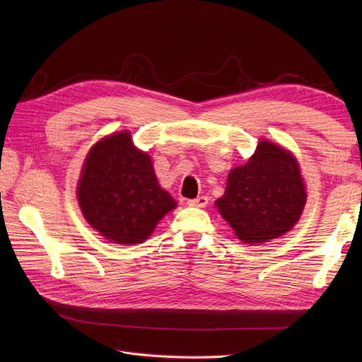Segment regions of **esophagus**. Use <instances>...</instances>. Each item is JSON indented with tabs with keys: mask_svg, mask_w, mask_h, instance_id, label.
I'll list each match as a JSON object with an SVG mask.
<instances>
[{
	"mask_svg": "<svg viewBox=\"0 0 362 362\" xmlns=\"http://www.w3.org/2000/svg\"><path fill=\"white\" fill-rule=\"evenodd\" d=\"M187 204L190 206H198V208H204L208 204V198L206 196H199V198H194V199H189Z\"/></svg>",
	"mask_w": 362,
	"mask_h": 362,
	"instance_id": "obj_1",
	"label": "esophagus"
}]
</instances>
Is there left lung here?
Segmentation results:
<instances>
[{"mask_svg": "<svg viewBox=\"0 0 362 362\" xmlns=\"http://www.w3.org/2000/svg\"><path fill=\"white\" fill-rule=\"evenodd\" d=\"M305 202L298 160L282 146L261 140L249 161L229 172L216 206L243 243L257 245L288 233Z\"/></svg>", "mask_w": 362, "mask_h": 362, "instance_id": "1", "label": "left lung"}]
</instances>
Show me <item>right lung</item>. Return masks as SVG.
Masks as SVG:
<instances>
[{
	"instance_id": "1",
	"label": "right lung",
	"mask_w": 362,
	"mask_h": 362,
	"mask_svg": "<svg viewBox=\"0 0 362 362\" xmlns=\"http://www.w3.org/2000/svg\"><path fill=\"white\" fill-rule=\"evenodd\" d=\"M76 196L87 223L119 245L144 243L177 206L160 187L151 157L133 145L128 131L93 145L83 164Z\"/></svg>"
}]
</instances>
